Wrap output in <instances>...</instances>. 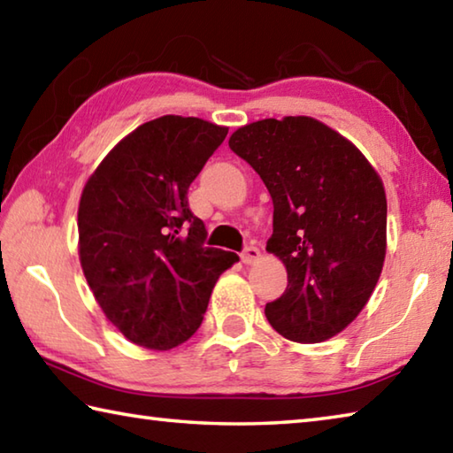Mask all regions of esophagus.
<instances>
[{"instance_id":"esophagus-1","label":"esophagus","mask_w":453,"mask_h":453,"mask_svg":"<svg viewBox=\"0 0 453 453\" xmlns=\"http://www.w3.org/2000/svg\"><path fill=\"white\" fill-rule=\"evenodd\" d=\"M259 250L257 248H253V245H248V248H245L243 251H242V261L243 263H248V265H251V263H255L259 259Z\"/></svg>"}]
</instances>
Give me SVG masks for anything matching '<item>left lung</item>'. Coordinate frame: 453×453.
Segmentation results:
<instances>
[{"label": "left lung", "mask_w": 453, "mask_h": 453, "mask_svg": "<svg viewBox=\"0 0 453 453\" xmlns=\"http://www.w3.org/2000/svg\"><path fill=\"white\" fill-rule=\"evenodd\" d=\"M229 148L273 200L267 251L287 289L265 305L269 325L295 342L341 333L372 295L386 255V194L358 148L311 117L237 128Z\"/></svg>", "instance_id": "1"}]
</instances>
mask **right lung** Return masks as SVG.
<instances>
[{"mask_svg":"<svg viewBox=\"0 0 453 453\" xmlns=\"http://www.w3.org/2000/svg\"><path fill=\"white\" fill-rule=\"evenodd\" d=\"M226 127L166 114L98 164L79 203V255L106 319L134 344L168 350L198 331L218 277L240 259L205 248L188 188Z\"/></svg>","mask_w":453,"mask_h":453,"instance_id":"1","label":"right lung"}]
</instances>
